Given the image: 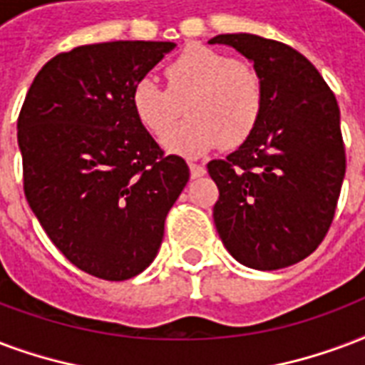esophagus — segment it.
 I'll return each instance as SVG.
<instances>
[{"label": "esophagus", "instance_id": "obj_1", "mask_svg": "<svg viewBox=\"0 0 365 365\" xmlns=\"http://www.w3.org/2000/svg\"><path fill=\"white\" fill-rule=\"evenodd\" d=\"M189 170H191V178L197 180V178H202L207 174V168L202 166V164H197V163H191L189 164Z\"/></svg>", "mask_w": 365, "mask_h": 365}]
</instances>
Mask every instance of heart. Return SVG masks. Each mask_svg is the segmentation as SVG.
Instances as JSON below:
<instances>
[{
  "mask_svg": "<svg viewBox=\"0 0 365 365\" xmlns=\"http://www.w3.org/2000/svg\"><path fill=\"white\" fill-rule=\"evenodd\" d=\"M166 78L168 88L151 76L139 78L132 88V108L149 132L163 135L185 103L189 118L163 138L168 153L197 158L222 141L239 145L255 132L264 83L250 65L212 47L189 46L166 66Z\"/></svg>",
  "mask_w": 365,
  "mask_h": 365,
  "instance_id": "b5f03b06",
  "label": "heart"
}]
</instances>
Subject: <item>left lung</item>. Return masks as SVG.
I'll return each instance as SVG.
<instances>
[{
    "instance_id": "obj_1",
    "label": "left lung",
    "mask_w": 365,
    "mask_h": 365,
    "mask_svg": "<svg viewBox=\"0 0 365 365\" xmlns=\"http://www.w3.org/2000/svg\"><path fill=\"white\" fill-rule=\"evenodd\" d=\"M264 83L255 132L226 158L210 160L218 185L214 224L247 268L282 269L304 260L329 230L346 170L337 99L316 66L282 41L220 34Z\"/></svg>"
}]
</instances>
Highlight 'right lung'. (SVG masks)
<instances>
[{
	"label": "right lung",
	"mask_w": 365,
	"mask_h": 365,
	"mask_svg": "<svg viewBox=\"0 0 365 365\" xmlns=\"http://www.w3.org/2000/svg\"><path fill=\"white\" fill-rule=\"evenodd\" d=\"M174 41H105L47 61L22 105L16 138L24 195L76 268L124 282L155 260L164 220L189 180L138 120L132 88Z\"/></svg>",
	"instance_id": "right-lung-1"
}]
</instances>
